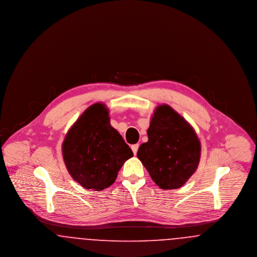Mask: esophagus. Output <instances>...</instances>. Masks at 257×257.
Returning a JSON list of instances; mask_svg holds the SVG:
<instances>
[{
	"label": "esophagus",
	"instance_id": "obj_1",
	"mask_svg": "<svg viewBox=\"0 0 257 257\" xmlns=\"http://www.w3.org/2000/svg\"><path fill=\"white\" fill-rule=\"evenodd\" d=\"M139 144H137V145H133L131 148H132V150H133V153H134L135 155L137 154V152H138V149H139Z\"/></svg>",
	"mask_w": 257,
	"mask_h": 257
}]
</instances>
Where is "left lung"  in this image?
<instances>
[{
	"label": "left lung",
	"mask_w": 257,
	"mask_h": 257,
	"mask_svg": "<svg viewBox=\"0 0 257 257\" xmlns=\"http://www.w3.org/2000/svg\"><path fill=\"white\" fill-rule=\"evenodd\" d=\"M148 141L137 156L152 180L164 190L182 187L196 171L201 146L194 128L169 105H160L151 117Z\"/></svg>",
	"instance_id": "8db88e82"
}]
</instances>
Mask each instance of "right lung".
<instances>
[{
    "label": "right lung",
    "mask_w": 257,
    "mask_h": 257,
    "mask_svg": "<svg viewBox=\"0 0 257 257\" xmlns=\"http://www.w3.org/2000/svg\"><path fill=\"white\" fill-rule=\"evenodd\" d=\"M62 156L75 181L85 189L102 191L115 181L133 152L110 126L109 110L96 103L88 107L67 132Z\"/></svg>",
    "instance_id": "1"
}]
</instances>
